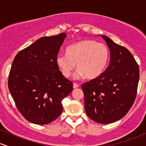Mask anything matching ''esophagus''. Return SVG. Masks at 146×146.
<instances>
[{
  "label": "esophagus",
  "instance_id": "esophagus-1",
  "mask_svg": "<svg viewBox=\"0 0 146 146\" xmlns=\"http://www.w3.org/2000/svg\"><path fill=\"white\" fill-rule=\"evenodd\" d=\"M79 86H80V85H79L78 84H77V83H73V88H78Z\"/></svg>",
  "mask_w": 146,
  "mask_h": 146
}]
</instances>
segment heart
<instances>
[{
	"instance_id": "heart-1",
	"label": "heart",
	"mask_w": 146,
	"mask_h": 146,
	"mask_svg": "<svg viewBox=\"0 0 146 146\" xmlns=\"http://www.w3.org/2000/svg\"><path fill=\"white\" fill-rule=\"evenodd\" d=\"M109 60V51L103 43L92 40H84L68 46L66 54L59 53L56 64L65 78H68L75 67L78 70L75 78L86 76L96 78L104 71Z\"/></svg>"
}]
</instances>
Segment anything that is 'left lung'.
<instances>
[{"instance_id":"left-lung-1","label":"left lung","mask_w":146,"mask_h":146,"mask_svg":"<svg viewBox=\"0 0 146 146\" xmlns=\"http://www.w3.org/2000/svg\"><path fill=\"white\" fill-rule=\"evenodd\" d=\"M110 52L108 67L98 78L84 83L86 115L100 123H110L126 115L136 98L139 68L132 53L108 37L101 36Z\"/></svg>"}]
</instances>
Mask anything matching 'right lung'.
Returning a JSON list of instances; mask_svg holds the SVG:
<instances>
[{"label":"right lung","instance_id":"obj_1","mask_svg":"<svg viewBox=\"0 0 146 146\" xmlns=\"http://www.w3.org/2000/svg\"><path fill=\"white\" fill-rule=\"evenodd\" d=\"M66 34L45 36L21 50L10 69L8 88L16 107L27 121L51 123L63 110L62 101L73 90L56 64Z\"/></svg>","mask_w":146,"mask_h":146}]
</instances>
